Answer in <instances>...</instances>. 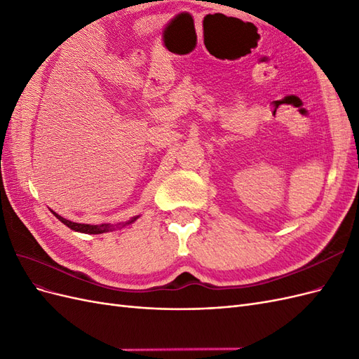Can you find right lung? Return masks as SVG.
Segmentation results:
<instances>
[{
	"label": "right lung",
	"instance_id": "right-lung-1",
	"mask_svg": "<svg viewBox=\"0 0 359 359\" xmlns=\"http://www.w3.org/2000/svg\"><path fill=\"white\" fill-rule=\"evenodd\" d=\"M52 214L55 215L61 223H64L67 227H70L72 231L81 232V233H90V235H99V233L112 232V231H116V229H123V227L135 223V222L139 219V215H136V217H132V219H130V220H127L126 223H118V224H115V226L111 224V223H103V224H85V223H74V222H70V220L64 219V217L58 215L57 212H53V211H52Z\"/></svg>",
	"mask_w": 359,
	"mask_h": 359
}]
</instances>
